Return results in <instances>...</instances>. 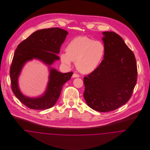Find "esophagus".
I'll use <instances>...</instances> for the list:
<instances>
[{
	"label": "esophagus",
	"mask_w": 150,
	"mask_h": 150,
	"mask_svg": "<svg viewBox=\"0 0 150 150\" xmlns=\"http://www.w3.org/2000/svg\"><path fill=\"white\" fill-rule=\"evenodd\" d=\"M79 76H80L79 75L77 74H75V73H74V74L72 75V78H79Z\"/></svg>",
	"instance_id": "1"
}]
</instances>
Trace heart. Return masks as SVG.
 Instances as JSON below:
<instances>
[{"label":"heart","instance_id":"b5f03b06","mask_svg":"<svg viewBox=\"0 0 150 150\" xmlns=\"http://www.w3.org/2000/svg\"><path fill=\"white\" fill-rule=\"evenodd\" d=\"M66 53L61 54L62 62L70 66L75 62L79 71L84 74L94 71L100 65L105 55V45L87 36H78L68 43Z\"/></svg>","mask_w":150,"mask_h":150}]
</instances>
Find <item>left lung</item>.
<instances>
[{"label":"left lung","mask_w":150,"mask_h":150,"mask_svg":"<svg viewBox=\"0 0 150 150\" xmlns=\"http://www.w3.org/2000/svg\"><path fill=\"white\" fill-rule=\"evenodd\" d=\"M104 59L98 67L84 78V97L88 106L105 112L125 105L131 98L137 80L134 54L121 36L103 33Z\"/></svg>","instance_id":"1"}]
</instances>
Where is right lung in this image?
Segmentation results:
<instances>
[{"mask_svg":"<svg viewBox=\"0 0 150 150\" xmlns=\"http://www.w3.org/2000/svg\"><path fill=\"white\" fill-rule=\"evenodd\" d=\"M67 34L66 30L58 28L38 30L20 43L15 50L9 73L12 90L16 97L31 109L40 110L53 107L60 96L62 86L71 79L73 72L61 73L49 66L50 80L45 92L40 97L29 98L22 94L18 86L22 68L33 58L49 66L59 59L57 54Z\"/></svg>","mask_w":150,"mask_h":150,"instance_id":"1","label":"right lung"}]
</instances>
